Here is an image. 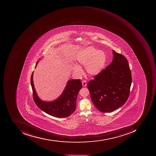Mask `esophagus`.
Segmentation results:
<instances>
[{"label": "esophagus", "mask_w": 156, "mask_h": 156, "mask_svg": "<svg viewBox=\"0 0 156 156\" xmlns=\"http://www.w3.org/2000/svg\"><path fill=\"white\" fill-rule=\"evenodd\" d=\"M82 84H83V87H86L87 85V82L86 80H83L82 82Z\"/></svg>", "instance_id": "34e87169"}]
</instances>
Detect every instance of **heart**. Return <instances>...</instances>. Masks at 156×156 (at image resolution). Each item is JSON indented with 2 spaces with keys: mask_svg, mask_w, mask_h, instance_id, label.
<instances>
[{
  "mask_svg": "<svg viewBox=\"0 0 156 156\" xmlns=\"http://www.w3.org/2000/svg\"><path fill=\"white\" fill-rule=\"evenodd\" d=\"M77 65L72 66L73 73L82 75L83 71L80 66H85L87 73L91 76H97L104 69L106 62V56L104 51L91 46L80 50L76 57Z\"/></svg>",
  "mask_w": 156,
  "mask_h": 156,
  "instance_id": "obj_1",
  "label": "heart"
}]
</instances>
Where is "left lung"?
<instances>
[{
  "label": "left lung",
  "instance_id": "left-lung-1",
  "mask_svg": "<svg viewBox=\"0 0 156 156\" xmlns=\"http://www.w3.org/2000/svg\"><path fill=\"white\" fill-rule=\"evenodd\" d=\"M111 63L87 84L91 99L101 112H112L122 106L129 95L131 73L123 55L112 51Z\"/></svg>",
  "mask_w": 156,
  "mask_h": 156
}]
</instances>
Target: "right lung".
Returning a JSON list of instances; mask_svg holds the SVG:
<instances>
[{
  "instance_id": "obj_1",
  "label": "right lung",
  "mask_w": 156,
  "mask_h": 156,
  "mask_svg": "<svg viewBox=\"0 0 156 156\" xmlns=\"http://www.w3.org/2000/svg\"><path fill=\"white\" fill-rule=\"evenodd\" d=\"M33 73L34 72L31 77V85L34 102L38 107L47 114L55 117L62 118L70 116L76 110L77 97L80 90L82 88L80 80H68L61 95L54 101L47 102L41 100L38 96L33 83Z\"/></svg>"
}]
</instances>
